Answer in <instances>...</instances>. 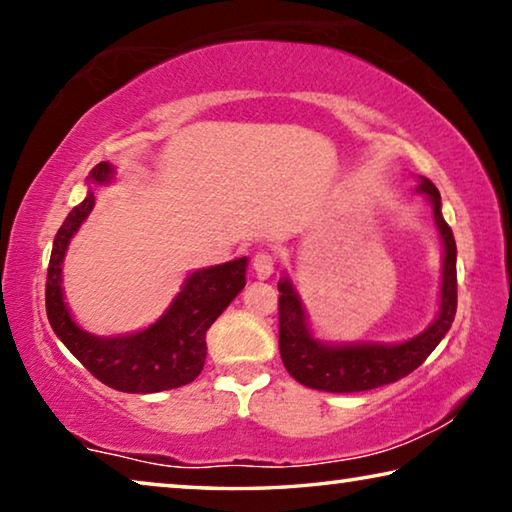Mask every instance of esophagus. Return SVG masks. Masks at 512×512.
Segmentation results:
<instances>
[{
  "label": "esophagus",
  "mask_w": 512,
  "mask_h": 512,
  "mask_svg": "<svg viewBox=\"0 0 512 512\" xmlns=\"http://www.w3.org/2000/svg\"><path fill=\"white\" fill-rule=\"evenodd\" d=\"M273 268H275V257L271 253H257L253 257V271L257 280H268V277L273 275Z\"/></svg>",
  "instance_id": "obj_1"
}]
</instances>
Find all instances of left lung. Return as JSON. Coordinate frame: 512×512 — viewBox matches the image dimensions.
Instances as JSON below:
<instances>
[{
  "label": "left lung",
  "instance_id": "left-lung-1",
  "mask_svg": "<svg viewBox=\"0 0 512 512\" xmlns=\"http://www.w3.org/2000/svg\"><path fill=\"white\" fill-rule=\"evenodd\" d=\"M415 192L427 198L440 241H443V275H440L438 314L420 334L400 343H332L316 339L309 314L293 280L284 273L280 291V354L289 375L302 386L327 393H361L393 384L413 372L445 339L456 316V241L443 219V203L436 185L418 178Z\"/></svg>",
  "mask_w": 512,
  "mask_h": 512
}]
</instances>
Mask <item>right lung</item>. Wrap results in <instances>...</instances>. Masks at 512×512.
Returning a JSON list of instances; mask_svg holds the SVG:
<instances>
[{"label": "right lung", "instance_id": "right-lung-1", "mask_svg": "<svg viewBox=\"0 0 512 512\" xmlns=\"http://www.w3.org/2000/svg\"><path fill=\"white\" fill-rule=\"evenodd\" d=\"M115 178L110 162L88 176V194L67 214L51 248L47 271V318L65 348L103 384L121 393H160L194 381L205 366V334L246 287L248 257L192 271L155 323L137 332L97 336L72 318L63 293V262L81 225L97 203V189Z\"/></svg>", "mask_w": 512, "mask_h": 512}]
</instances>
